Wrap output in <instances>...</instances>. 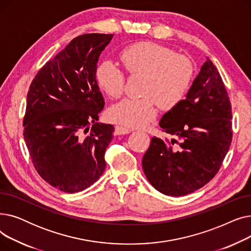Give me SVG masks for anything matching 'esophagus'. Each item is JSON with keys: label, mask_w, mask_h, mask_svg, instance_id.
<instances>
[{"label": "esophagus", "mask_w": 251, "mask_h": 251, "mask_svg": "<svg viewBox=\"0 0 251 251\" xmlns=\"http://www.w3.org/2000/svg\"><path fill=\"white\" fill-rule=\"evenodd\" d=\"M132 132V129L127 128V127H123V126H116L115 127V134L116 135H125L128 133Z\"/></svg>", "instance_id": "esophagus-1"}]
</instances>
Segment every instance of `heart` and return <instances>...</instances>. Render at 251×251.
<instances>
[{
	"label": "heart",
	"instance_id": "obj_1",
	"mask_svg": "<svg viewBox=\"0 0 251 251\" xmlns=\"http://www.w3.org/2000/svg\"><path fill=\"white\" fill-rule=\"evenodd\" d=\"M119 58L129 74H143L140 86L143 96L114 103L108 111L114 123L131 128L147 126L157 115L156 103L163 110L174 109L192 85L193 63L168 47L151 42L137 43L122 50ZM96 80L99 88L112 99L123 94L125 75L110 60L99 64Z\"/></svg>",
	"mask_w": 251,
	"mask_h": 251
}]
</instances>
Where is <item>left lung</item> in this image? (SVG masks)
Segmentation results:
<instances>
[{
	"mask_svg": "<svg viewBox=\"0 0 251 251\" xmlns=\"http://www.w3.org/2000/svg\"><path fill=\"white\" fill-rule=\"evenodd\" d=\"M232 109L222 77L208 58L177 107L167 112L160 126L178 137H152L142 157L151 185L171 196L189 194L219 172L232 141Z\"/></svg>",
	"mask_w": 251,
	"mask_h": 251,
	"instance_id": "1",
	"label": "left lung"
}]
</instances>
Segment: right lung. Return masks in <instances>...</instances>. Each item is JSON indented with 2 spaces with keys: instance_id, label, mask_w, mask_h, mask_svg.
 I'll list each match as a JSON object with an SVG mask.
<instances>
[{
  "instance_id": "add662e5",
  "label": "right lung",
  "mask_w": 251,
  "mask_h": 251,
  "mask_svg": "<svg viewBox=\"0 0 251 251\" xmlns=\"http://www.w3.org/2000/svg\"><path fill=\"white\" fill-rule=\"evenodd\" d=\"M113 35L73 38L29 86L23 119L26 147L39 176L64 192L88 188L105 168L114 126L98 122L104 100L96 71Z\"/></svg>"
}]
</instances>
